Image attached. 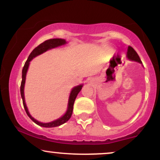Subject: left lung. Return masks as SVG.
Returning <instances> with one entry per match:
<instances>
[{
	"instance_id": "left-lung-1",
	"label": "left lung",
	"mask_w": 160,
	"mask_h": 160,
	"mask_svg": "<svg viewBox=\"0 0 160 160\" xmlns=\"http://www.w3.org/2000/svg\"><path fill=\"white\" fill-rule=\"evenodd\" d=\"M127 57L128 59L130 60H132V61H135L139 62V63L142 64L141 62V59H140V57H139L138 53L136 52V51L132 47H128V51H127Z\"/></svg>"
}]
</instances>
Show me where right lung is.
<instances>
[{
  "mask_svg": "<svg viewBox=\"0 0 160 160\" xmlns=\"http://www.w3.org/2000/svg\"><path fill=\"white\" fill-rule=\"evenodd\" d=\"M66 43V40L64 39H60V38H55V39H49L46 40V41L43 42V43H40L39 46L36 47L35 49H33V51L31 52V54L29 55L27 61L25 62V65H24L22 72V80L21 82V86H20V92H21V96L22 98V102H23V106L24 108H25V112L30 117V119L32 120L33 122H35L36 124H38V126H43V127H47V128H52V127H56V126H61L63 123L67 122L68 120L71 118V115H72L73 112V108H74V101L76 99L77 96H78V93L80 92V91L81 90L82 87V85H79L78 86H75L74 88H73V89L71 92V94H70L69 97V101H68V110L66 111L65 114L62 116L61 118L58 119V120L52 121V122H47V123H43V122H38V120H36L35 119L33 118L32 116L30 115L28 111V108L26 107V104H25V97H24V86H25V77H26V73L28 71V68L29 63L32 61L34 57L37 56H39V55L42 54L43 52H46L48 49H50L52 48H55V47H59V46L64 45Z\"/></svg>",
  "mask_w": 160,
  "mask_h": 160,
  "instance_id": "right-lung-1",
  "label": "right lung"
}]
</instances>
